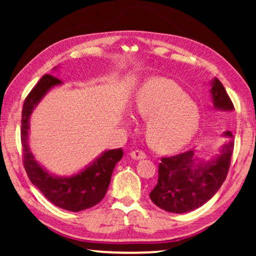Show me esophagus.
Listing matches in <instances>:
<instances>
[{
  "label": "esophagus",
  "mask_w": 256,
  "mask_h": 256,
  "mask_svg": "<svg viewBox=\"0 0 256 256\" xmlns=\"http://www.w3.org/2000/svg\"><path fill=\"white\" fill-rule=\"evenodd\" d=\"M130 156L132 160H143L146 158V155L144 152H142V150L140 149H136V150H132V152H130Z\"/></svg>",
  "instance_id": "34e87169"
}]
</instances>
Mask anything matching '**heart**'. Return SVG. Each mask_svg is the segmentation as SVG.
<instances>
[{
    "label": "heart",
    "mask_w": 256,
    "mask_h": 256,
    "mask_svg": "<svg viewBox=\"0 0 256 256\" xmlns=\"http://www.w3.org/2000/svg\"><path fill=\"white\" fill-rule=\"evenodd\" d=\"M135 107L143 118H148L146 136L150 144L160 152L183 148L198 130V106L172 80H149L140 90Z\"/></svg>",
    "instance_id": "obj_1"
}]
</instances>
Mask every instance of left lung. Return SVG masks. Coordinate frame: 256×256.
I'll return each instance as SVG.
<instances>
[{"mask_svg": "<svg viewBox=\"0 0 256 256\" xmlns=\"http://www.w3.org/2000/svg\"><path fill=\"white\" fill-rule=\"evenodd\" d=\"M212 98L216 108L233 110L232 100L218 79L212 82ZM225 136L233 138L230 132ZM234 141L224 144L218 157L211 162L194 163V152H180L162 157L158 166V180L150 192V199L162 210L172 213H185L204 205L216 194L230 166Z\"/></svg>", "mask_w": 256, "mask_h": 256, "instance_id": "8db88e82", "label": "left lung"}]
</instances>
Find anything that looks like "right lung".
Listing matches in <instances>:
<instances>
[{"instance_id": "add662e5", "label": "right lung", "mask_w": 256, "mask_h": 256, "mask_svg": "<svg viewBox=\"0 0 256 256\" xmlns=\"http://www.w3.org/2000/svg\"><path fill=\"white\" fill-rule=\"evenodd\" d=\"M62 84L56 76L45 74L31 90L24 100L20 126V141L23 146V166L31 183L58 208L72 212L90 208L102 200L110 186V177L116 163L122 158V149H112L104 152L88 168L73 177L59 178L48 174L28 146L29 118L34 107L40 102L51 87Z\"/></svg>"}]
</instances>
